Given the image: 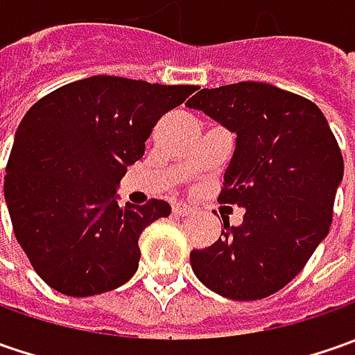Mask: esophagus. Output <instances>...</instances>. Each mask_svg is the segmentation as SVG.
I'll return each mask as SVG.
<instances>
[{
    "label": "esophagus",
    "instance_id": "obj_1",
    "mask_svg": "<svg viewBox=\"0 0 355 355\" xmlns=\"http://www.w3.org/2000/svg\"><path fill=\"white\" fill-rule=\"evenodd\" d=\"M171 211L175 213V215H189V213H193V209L189 205H185V203H175L171 207Z\"/></svg>",
    "mask_w": 355,
    "mask_h": 355
}]
</instances>
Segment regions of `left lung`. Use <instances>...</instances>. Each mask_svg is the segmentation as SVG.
I'll list each match as a JSON object with an SVG mask.
<instances>
[{
    "instance_id": "left-lung-1",
    "label": "left lung",
    "mask_w": 355,
    "mask_h": 355,
    "mask_svg": "<svg viewBox=\"0 0 355 355\" xmlns=\"http://www.w3.org/2000/svg\"><path fill=\"white\" fill-rule=\"evenodd\" d=\"M237 134L217 201L245 209L243 223L189 254L207 288L261 300L286 286L332 225L344 157L322 110L266 83L199 90L187 103Z\"/></svg>"
}]
</instances>
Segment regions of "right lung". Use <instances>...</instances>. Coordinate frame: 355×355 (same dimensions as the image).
<instances>
[{"instance_id":"1","label":"right lung","mask_w":355,"mask_h":355,"mask_svg":"<svg viewBox=\"0 0 355 355\" xmlns=\"http://www.w3.org/2000/svg\"><path fill=\"white\" fill-rule=\"evenodd\" d=\"M196 92L96 75L49 92L27 110L6 168L7 209L35 272L67 296L122 286L140 261L138 239L170 203L118 205L116 185L144 156L166 112Z\"/></svg>"}]
</instances>
